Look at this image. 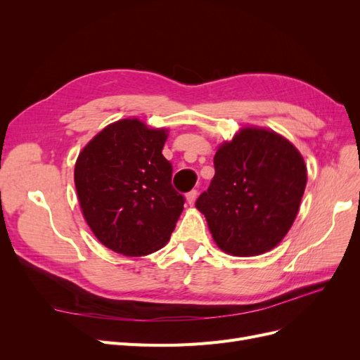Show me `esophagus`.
<instances>
[{"label": "esophagus", "instance_id": "obj_1", "mask_svg": "<svg viewBox=\"0 0 360 360\" xmlns=\"http://www.w3.org/2000/svg\"><path fill=\"white\" fill-rule=\"evenodd\" d=\"M197 197H198V192L195 191V189L186 193V200H188V202H189L191 205H193V202H195V200H197Z\"/></svg>", "mask_w": 360, "mask_h": 360}]
</instances>
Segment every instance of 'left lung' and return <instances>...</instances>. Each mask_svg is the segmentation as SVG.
Masks as SVG:
<instances>
[{"mask_svg":"<svg viewBox=\"0 0 360 360\" xmlns=\"http://www.w3.org/2000/svg\"><path fill=\"white\" fill-rule=\"evenodd\" d=\"M213 163L214 177L195 205L216 245L236 257L274 249L296 219L307 186L297 148L274 130L245 127Z\"/></svg>","mask_w":360,"mask_h":360,"instance_id":"obj_1","label":"left lung"}]
</instances>
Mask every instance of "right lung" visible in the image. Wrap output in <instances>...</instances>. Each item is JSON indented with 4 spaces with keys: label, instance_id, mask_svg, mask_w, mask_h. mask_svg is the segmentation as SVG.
I'll use <instances>...</instances> for the list:
<instances>
[{
    "label": "right lung",
    "instance_id": "add662e5",
    "mask_svg": "<svg viewBox=\"0 0 360 360\" xmlns=\"http://www.w3.org/2000/svg\"><path fill=\"white\" fill-rule=\"evenodd\" d=\"M165 129L138 118L106 126L79 153L75 186L86 224L106 248L141 257L169 240L184 197L172 188V165L162 155Z\"/></svg>",
    "mask_w": 360,
    "mask_h": 360
}]
</instances>
